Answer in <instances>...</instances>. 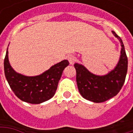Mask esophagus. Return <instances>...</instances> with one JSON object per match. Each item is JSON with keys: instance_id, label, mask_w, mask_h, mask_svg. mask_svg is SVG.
Masks as SVG:
<instances>
[{"instance_id": "34e87169", "label": "esophagus", "mask_w": 133, "mask_h": 133, "mask_svg": "<svg viewBox=\"0 0 133 133\" xmlns=\"http://www.w3.org/2000/svg\"><path fill=\"white\" fill-rule=\"evenodd\" d=\"M68 60L69 61V63L70 65H73L75 61V56H73V55H69V56L68 57Z\"/></svg>"}]
</instances>
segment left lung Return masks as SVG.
Segmentation results:
<instances>
[{
    "instance_id": "obj_1",
    "label": "left lung",
    "mask_w": 133,
    "mask_h": 133,
    "mask_svg": "<svg viewBox=\"0 0 133 133\" xmlns=\"http://www.w3.org/2000/svg\"><path fill=\"white\" fill-rule=\"evenodd\" d=\"M121 44L120 60L114 69L105 75L90 72L83 65L75 63L78 90L85 99L94 103H103L117 95L125 81L128 58L121 38L112 31Z\"/></svg>"
}]
</instances>
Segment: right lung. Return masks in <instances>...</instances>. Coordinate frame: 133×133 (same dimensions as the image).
<instances>
[{"label": "right lung", "mask_w": 133, "mask_h": 133, "mask_svg": "<svg viewBox=\"0 0 133 133\" xmlns=\"http://www.w3.org/2000/svg\"><path fill=\"white\" fill-rule=\"evenodd\" d=\"M68 65L69 62L64 60L41 75L25 76L16 72L10 66L7 48L4 72L10 88L19 99L31 104H40L55 95L63 71Z\"/></svg>", "instance_id": "add662e5"}]
</instances>
